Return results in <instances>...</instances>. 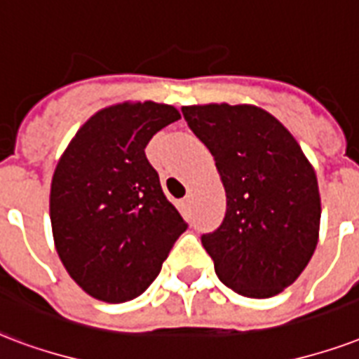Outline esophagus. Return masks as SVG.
<instances>
[{
    "label": "esophagus",
    "mask_w": 359,
    "mask_h": 359,
    "mask_svg": "<svg viewBox=\"0 0 359 359\" xmlns=\"http://www.w3.org/2000/svg\"><path fill=\"white\" fill-rule=\"evenodd\" d=\"M180 209L184 210V212L188 209H190V196H186V198L182 199V201H180Z\"/></svg>",
    "instance_id": "obj_1"
}]
</instances>
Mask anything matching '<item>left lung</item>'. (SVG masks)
I'll list each match as a JSON object with an SVG mask.
<instances>
[{
  "label": "left lung",
  "instance_id": "obj_1",
  "mask_svg": "<svg viewBox=\"0 0 359 359\" xmlns=\"http://www.w3.org/2000/svg\"><path fill=\"white\" fill-rule=\"evenodd\" d=\"M210 150L226 190L220 228L201 237L218 278L246 297L288 288L313 258L320 229L318 180L294 135L256 105L182 107Z\"/></svg>",
  "mask_w": 359,
  "mask_h": 359
}]
</instances>
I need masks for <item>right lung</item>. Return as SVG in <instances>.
Segmentation results:
<instances>
[{"label":"right lung","instance_id":"1","mask_svg":"<svg viewBox=\"0 0 359 359\" xmlns=\"http://www.w3.org/2000/svg\"><path fill=\"white\" fill-rule=\"evenodd\" d=\"M179 118L173 105L154 101L105 107L60 158L50 184L54 245L69 277L95 299L143 294L188 228L144 154L152 135Z\"/></svg>","mask_w":359,"mask_h":359}]
</instances>
